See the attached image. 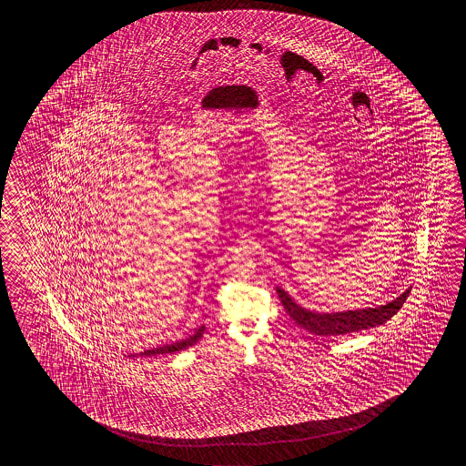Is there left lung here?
I'll list each match as a JSON object with an SVG mask.
<instances>
[{"label":"left lung","mask_w":466,"mask_h":466,"mask_svg":"<svg viewBox=\"0 0 466 466\" xmlns=\"http://www.w3.org/2000/svg\"><path fill=\"white\" fill-rule=\"evenodd\" d=\"M410 291L411 288H408L405 293H401L396 299L381 307L348 309V311H338V313H317V311L299 307L285 289L277 287L278 297L281 299V305L287 309L288 315L293 318L299 327L305 328L307 331L318 337H338V335L355 333L368 328L380 327L387 323L388 319L403 307Z\"/></svg>","instance_id":"obj_1"}]
</instances>
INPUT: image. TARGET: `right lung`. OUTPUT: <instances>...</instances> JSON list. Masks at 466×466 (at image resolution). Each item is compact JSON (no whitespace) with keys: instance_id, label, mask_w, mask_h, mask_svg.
<instances>
[{"instance_id":"1","label":"right lung","mask_w":466,"mask_h":466,"mask_svg":"<svg viewBox=\"0 0 466 466\" xmlns=\"http://www.w3.org/2000/svg\"><path fill=\"white\" fill-rule=\"evenodd\" d=\"M203 331H205V327H199L198 329H197V333L187 338V339H181V341L171 343V345H165V347L147 350V351H143V353H139V355H141V357H157V355H168V353L187 350V348L193 347V345L198 341L199 338L203 337ZM133 357H137V355H133Z\"/></svg>"}]
</instances>
